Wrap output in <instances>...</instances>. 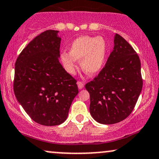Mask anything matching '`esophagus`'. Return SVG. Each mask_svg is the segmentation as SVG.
<instances>
[{
	"mask_svg": "<svg viewBox=\"0 0 159 159\" xmlns=\"http://www.w3.org/2000/svg\"><path fill=\"white\" fill-rule=\"evenodd\" d=\"M77 84H78V88H79V89H82L84 87V83H83V82L78 81Z\"/></svg>",
	"mask_w": 159,
	"mask_h": 159,
	"instance_id": "34e87169",
	"label": "esophagus"
}]
</instances>
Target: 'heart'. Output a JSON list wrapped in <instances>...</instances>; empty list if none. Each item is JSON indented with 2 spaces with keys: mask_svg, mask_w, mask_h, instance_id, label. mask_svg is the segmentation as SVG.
<instances>
[{
  "mask_svg": "<svg viewBox=\"0 0 159 159\" xmlns=\"http://www.w3.org/2000/svg\"><path fill=\"white\" fill-rule=\"evenodd\" d=\"M108 46L102 36H81L71 43L69 53L63 52L62 63L67 72L73 74L76 61H81V67L85 73L96 75L101 71L105 60Z\"/></svg>",
  "mask_w": 159,
  "mask_h": 159,
  "instance_id": "1",
  "label": "heart"
}]
</instances>
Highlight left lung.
<instances>
[{
	"label": "left lung",
	"instance_id": "1",
	"mask_svg": "<svg viewBox=\"0 0 159 159\" xmlns=\"http://www.w3.org/2000/svg\"><path fill=\"white\" fill-rule=\"evenodd\" d=\"M106 64L85 85L90 96V112L102 124L117 123L130 115L143 87L140 61L131 45L116 34Z\"/></svg>",
	"mask_w": 159,
	"mask_h": 159
}]
</instances>
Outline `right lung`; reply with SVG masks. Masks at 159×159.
<instances>
[{
	"instance_id": "right-lung-1",
	"label": "right lung",
	"mask_w": 159,
	"mask_h": 159,
	"mask_svg": "<svg viewBox=\"0 0 159 159\" xmlns=\"http://www.w3.org/2000/svg\"><path fill=\"white\" fill-rule=\"evenodd\" d=\"M48 30L23 49L15 64L14 93L30 117L40 125L63 123L78 93L76 81L59 62L61 38Z\"/></svg>"
}]
</instances>
